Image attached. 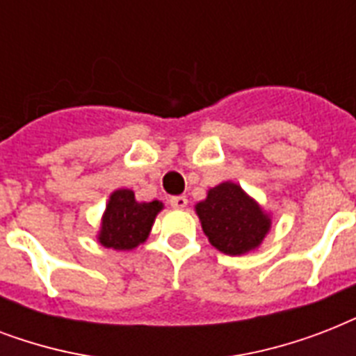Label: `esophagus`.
Returning <instances> with one entry per match:
<instances>
[{
    "instance_id": "34e87169",
    "label": "esophagus",
    "mask_w": 356,
    "mask_h": 356,
    "mask_svg": "<svg viewBox=\"0 0 356 356\" xmlns=\"http://www.w3.org/2000/svg\"><path fill=\"white\" fill-rule=\"evenodd\" d=\"M170 205L173 209H184V207L188 205V200H186V195H175V197L170 200Z\"/></svg>"
}]
</instances>
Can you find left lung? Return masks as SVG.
Segmentation results:
<instances>
[{
	"label": "left lung",
	"instance_id": "1",
	"mask_svg": "<svg viewBox=\"0 0 356 356\" xmlns=\"http://www.w3.org/2000/svg\"><path fill=\"white\" fill-rule=\"evenodd\" d=\"M203 233L225 254H243L260 245L271 227L270 216L236 183L225 181L209 190L195 205Z\"/></svg>",
	"mask_w": 356,
	"mask_h": 356
}]
</instances>
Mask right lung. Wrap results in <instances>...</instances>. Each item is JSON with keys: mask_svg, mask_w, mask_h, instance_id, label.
I'll return each instance as SVG.
<instances>
[{"mask_svg": "<svg viewBox=\"0 0 356 356\" xmlns=\"http://www.w3.org/2000/svg\"><path fill=\"white\" fill-rule=\"evenodd\" d=\"M161 211V201L138 203L134 200L133 190H116L108 197L97 240L105 248L118 251L134 249L147 240L153 222Z\"/></svg>", "mask_w": 356, "mask_h": 356, "instance_id": "right-lung-1", "label": "right lung"}]
</instances>
